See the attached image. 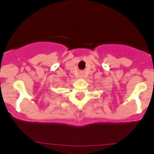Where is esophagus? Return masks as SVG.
Returning a JSON list of instances; mask_svg holds the SVG:
<instances>
[{
    "label": "esophagus",
    "instance_id": "esophagus-1",
    "mask_svg": "<svg viewBox=\"0 0 154 154\" xmlns=\"http://www.w3.org/2000/svg\"><path fill=\"white\" fill-rule=\"evenodd\" d=\"M83 76H84V73H83V72H81V73H80L79 77H81V78H82V77H83Z\"/></svg>",
    "mask_w": 154,
    "mask_h": 154
}]
</instances>
